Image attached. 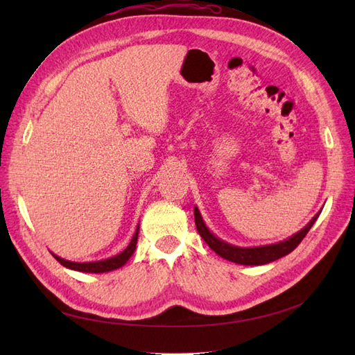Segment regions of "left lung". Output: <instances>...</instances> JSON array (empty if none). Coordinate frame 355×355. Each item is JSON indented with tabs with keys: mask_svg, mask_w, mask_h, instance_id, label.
Returning a JSON list of instances; mask_svg holds the SVG:
<instances>
[{
	"mask_svg": "<svg viewBox=\"0 0 355 355\" xmlns=\"http://www.w3.org/2000/svg\"><path fill=\"white\" fill-rule=\"evenodd\" d=\"M317 216H314L313 220H311L304 230H300L297 234H295L293 237H290L288 240H284V241L277 243V244H271V245L243 249V247L231 245V244L214 237V235L206 228V225H204L198 209L196 207V210H194L196 227H197L198 234L201 235V239L209 244V247L213 252H216L220 257H223V259H228L231 262L240 263V265H265V263H270L272 261L280 259V257L288 254L290 252H293L299 245V243L305 239V235L308 234L311 227H313L314 222L317 220Z\"/></svg>",
	"mask_w": 355,
	"mask_h": 355,
	"instance_id": "1",
	"label": "left lung"
}]
</instances>
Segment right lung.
<instances>
[{"mask_svg": "<svg viewBox=\"0 0 355 355\" xmlns=\"http://www.w3.org/2000/svg\"><path fill=\"white\" fill-rule=\"evenodd\" d=\"M137 234H139V227L136 228V232L133 235V239L130 241V244L127 245V249L123 250L120 254H116L114 257H110V259H105V261H99V262H84V263H78V262H69L62 259V257L55 256V259L63 265L69 268V270H75V271H81V272H93V274H99V272H108L112 270H116V268L123 266L128 259H130V256L133 254L135 249H136V243H137Z\"/></svg>", "mask_w": 355, "mask_h": 355, "instance_id": "right-lung-1", "label": "right lung"}]
</instances>
